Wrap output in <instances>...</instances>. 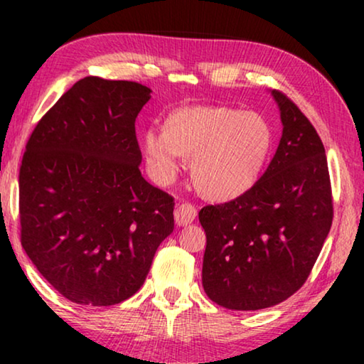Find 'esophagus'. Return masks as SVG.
<instances>
[{
	"label": "esophagus",
	"instance_id": "34e87169",
	"mask_svg": "<svg viewBox=\"0 0 364 364\" xmlns=\"http://www.w3.org/2000/svg\"><path fill=\"white\" fill-rule=\"evenodd\" d=\"M173 215H176V222L178 223V225H188V223H192L193 218H196L197 208L193 207L192 203L182 202L176 207Z\"/></svg>",
	"mask_w": 364,
	"mask_h": 364
}]
</instances>
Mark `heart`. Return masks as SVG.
<instances>
[{
	"label": "heart",
	"mask_w": 364,
	"mask_h": 364,
	"mask_svg": "<svg viewBox=\"0 0 364 364\" xmlns=\"http://www.w3.org/2000/svg\"><path fill=\"white\" fill-rule=\"evenodd\" d=\"M147 167L159 183L171 182L178 156L191 159V178L203 198L228 202L260 181L275 147V131L255 111L202 104L168 114L162 134L146 132Z\"/></svg>",
	"instance_id": "heart-1"
}]
</instances>
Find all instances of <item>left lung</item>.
<instances>
[{"label":"left lung","instance_id":"obj_1","mask_svg":"<svg viewBox=\"0 0 364 364\" xmlns=\"http://www.w3.org/2000/svg\"><path fill=\"white\" fill-rule=\"evenodd\" d=\"M283 134L270 166L245 196L198 212L207 237L202 285L228 310H262L300 290L333 222L325 147L282 91Z\"/></svg>","mask_w":364,"mask_h":364}]
</instances>
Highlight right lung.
<instances>
[{
    "instance_id": "obj_1",
    "label": "right lung",
    "mask_w": 364,
    "mask_h": 364,
    "mask_svg": "<svg viewBox=\"0 0 364 364\" xmlns=\"http://www.w3.org/2000/svg\"><path fill=\"white\" fill-rule=\"evenodd\" d=\"M151 89L87 76L39 119L19 167L21 245L79 305L131 298L173 230V197L142 177L136 117Z\"/></svg>"
}]
</instances>
